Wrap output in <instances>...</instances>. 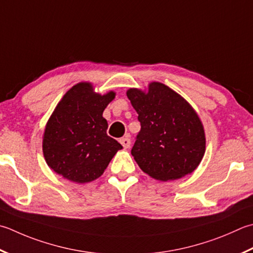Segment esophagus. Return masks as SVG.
Segmentation results:
<instances>
[{
  "instance_id": "34e87169",
  "label": "esophagus",
  "mask_w": 253,
  "mask_h": 253,
  "mask_svg": "<svg viewBox=\"0 0 253 253\" xmlns=\"http://www.w3.org/2000/svg\"><path fill=\"white\" fill-rule=\"evenodd\" d=\"M120 142L122 143V146L124 147V148H129L130 147V139L128 137H124V138H121L120 139Z\"/></svg>"
}]
</instances>
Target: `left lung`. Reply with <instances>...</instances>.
I'll list each match as a JSON object with an SVG mask.
<instances>
[{"label": "left lung", "mask_w": 253, "mask_h": 253, "mask_svg": "<svg viewBox=\"0 0 253 253\" xmlns=\"http://www.w3.org/2000/svg\"><path fill=\"white\" fill-rule=\"evenodd\" d=\"M141 129L131 155L140 169L156 180L170 181L190 174L205 153V132L199 115L180 94L160 82L148 92L127 91Z\"/></svg>", "instance_id": "8db88e82"}]
</instances>
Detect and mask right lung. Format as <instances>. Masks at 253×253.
Instances as JSON below:
<instances>
[{"label": "right lung", "mask_w": 253, "mask_h": 253, "mask_svg": "<svg viewBox=\"0 0 253 253\" xmlns=\"http://www.w3.org/2000/svg\"><path fill=\"white\" fill-rule=\"evenodd\" d=\"M115 92L95 93L91 83L72 86L58 103L44 128L42 152L50 169L76 183L100 177L122 145L107 136L103 112Z\"/></svg>", "instance_id": "obj_1"}]
</instances>
